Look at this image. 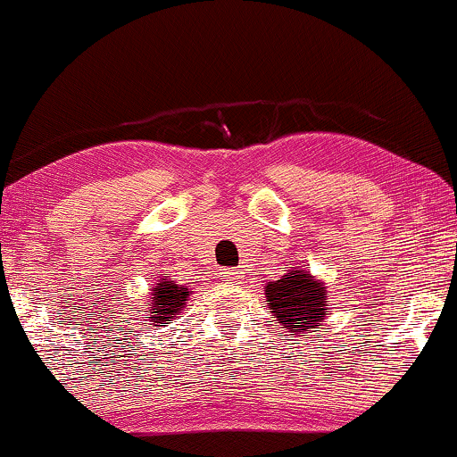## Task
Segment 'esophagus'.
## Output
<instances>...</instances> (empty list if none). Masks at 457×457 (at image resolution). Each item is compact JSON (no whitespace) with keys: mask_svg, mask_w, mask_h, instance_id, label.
Masks as SVG:
<instances>
[{"mask_svg":"<svg viewBox=\"0 0 457 457\" xmlns=\"http://www.w3.org/2000/svg\"><path fill=\"white\" fill-rule=\"evenodd\" d=\"M219 276H221V280L225 282H238V271H236L234 268H221L219 270Z\"/></svg>","mask_w":457,"mask_h":457,"instance_id":"1","label":"esophagus"}]
</instances>
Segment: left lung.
<instances>
[{
  "label": "left lung",
  "mask_w": 457,
  "mask_h": 457,
  "mask_svg": "<svg viewBox=\"0 0 457 457\" xmlns=\"http://www.w3.org/2000/svg\"><path fill=\"white\" fill-rule=\"evenodd\" d=\"M325 287L316 282L308 271L293 270L280 280L265 287L271 314L282 322V328L303 333L305 328L320 327L325 320Z\"/></svg>",
  "instance_id": "1"
}]
</instances>
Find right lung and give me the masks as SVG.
<instances>
[{
    "label": "right lung",
    "mask_w": 457,
    "mask_h": 457,
    "mask_svg": "<svg viewBox=\"0 0 457 457\" xmlns=\"http://www.w3.org/2000/svg\"><path fill=\"white\" fill-rule=\"evenodd\" d=\"M187 295H189V291L186 287H179L172 280L162 278L160 287L155 288V293L152 297L154 312H152V316H147V319H152V322L166 325V320L172 319L175 314H179V310L186 305Z\"/></svg>",
    "instance_id": "add662e5"
}]
</instances>
